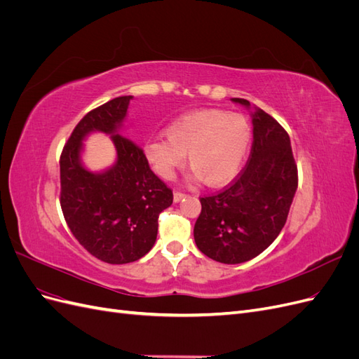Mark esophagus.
<instances>
[{"label":"esophagus","mask_w":359,"mask_h":359,"mask_svg":"<svg viewBox=\"0 0 359 359\" xmlns=\"http://www.w3.org/2000/svg\"><path fill=\"white\" fill-rule=\"evenodd\" d=\"M184 198H186V193H181V191H175V193H173V201H175V202H180V201H182Z\"/></svg>","instance_id":"obj_1"}]
</instances>
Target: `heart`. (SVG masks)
Masks as SVG:
<instances>
[{"label":"heart","instance_id":"1","mask_svg":"<svg viewBox=\"0 0 359 359\" xmlns=\"http://www.w3.org/2000/svg\"><path fill=\"white\" fill-rule=\"evenodd\" d=\"M166 137H154L144 153L158 177L172 180L184 156L193 178L222 186L240 172L252 142V126L236 112L199 109L180 115L166 127Z\"/></svg>","mask_w":359,"mask_h":359}]
</instances>
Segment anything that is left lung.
<instances>
[{
	"label": "left lung",
	"mask_w": 359,
	"mask_h": 359,
	"mask_svg": "<svg viewBox=\"0 0 359 359\" xmlns=\"http://www.w3.org/2000/svg\"><path fill=\"white\" fill-rule=\"evenodd\" d=\"M250 109L245 99H232ZM253 145L245 168L229 187L201 198L194 224L201 252L222 264H243L274 243L298 187L290 139L276 119L253 107Z\"/></svg>",
	"instance_id": "1"
}]
</instances>
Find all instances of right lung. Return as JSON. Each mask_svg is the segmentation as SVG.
I'll list each match as a JSON object with an SVG mask.
<instances>
[{
	"mask_svg": "<svg viewBox=\"0 0 359 359\" xmlns=\"http://www.w3.org/2000/svg\"><path fill=\"white\" fill-rule=\"evenodd\" d=\"M132 99L116 97L86 114L60 158L64 219L86 252L112 265L135 262L153 248L158 215L173 201L142 148L118 133ZM93 131L111 134L117 149L114 166L103 172H91L80 161L81 140Z\"/></svg>",
	"mask_w": 359,
	"mask_h": 359,
	"instance_id": "right-lung-1",
	"label": "right lung"
}]
</instances>
